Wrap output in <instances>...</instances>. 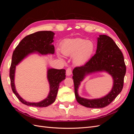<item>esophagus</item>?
I'll list each match as a JSON object with an SVG mask.
<instances>
[{"mask_svg":"<svg viewBox=\"0 0 134 134\" xmlns=\"http://www.w3.org/2000/svg\"><path fill=\"white\" fill-rule=\"evenodd\" d=\"M71 74V68H68L66 70V76H69Z\"/></svg>","mask_w":134,"mask_h":134,"instance_id":"1","label":"esophagus"}]
</instances>
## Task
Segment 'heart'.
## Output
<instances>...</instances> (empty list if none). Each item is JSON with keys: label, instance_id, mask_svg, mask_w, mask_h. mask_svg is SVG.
<instances>
[{"label": "heart", "instance_id": "b5f03b06", "mask_svg": "<svg viewBox=\"0 0 134 134\" xmlns=\"http://www.w3.org/2000/svg\"><path fill=\"white\" fill-rule=\"evenodd\" d=\"M95 46L91 41L82 38L66 40L60 46L62 53L68 56H72L73 63L78 66L86 64L94 53Z\"/></svg>", "mask_w": 134, "mask_h": 134}]
</instances>
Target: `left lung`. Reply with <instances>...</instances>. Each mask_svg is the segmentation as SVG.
I'll return each instance as SVG.
<instances>
[{"instance_id": "8db88e82", "label": "left lung", "mask_w": 134, "mask_h": 134, "mask_svg": "<svg viewBox=\"0 0 134 134\" xmlns=\"http://www.w3.org/2000/svg\"><path fill=\"white\" fill-rule=\"evenodd\" d=\"M126 70L123 54L116 43L107 35H99L97 38L96 54L86 64L75 68L72 71L77 102L88 108H100L106 107L122 91ZM99 71L107 72L112 76L114 83L111 91L106 96L100 99L89 100L80 97L77 93L80 82L88 74Z\"/></svg>"}]
</instances>
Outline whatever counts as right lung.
<instances>
[{"label": "right lung", "instance_id": "right-lung-1", "mask_svg": "<svg viewBox=\"0 0 134 134\" xmlns=\"http://www.w3.org/2000/svg\"><path fill=\"white\" fill-rule=\"evenodd\" d=\"M55 34L52 31H38L29 35L23 38L15 47L12 55L9 76L12 90L21 102L29 106L45 107L49 106L55 100L58 94L59 84L65 79V70L48 68L47 77L50 84V92L47 98L41 102H29L24 100L15 90L14 75L15 67L26 57L32 53L38 52L42 55L54 54L55 52L54 42Z\"/></svg>", "mask_w": 134, "mask_h": 134}]
</instances>
